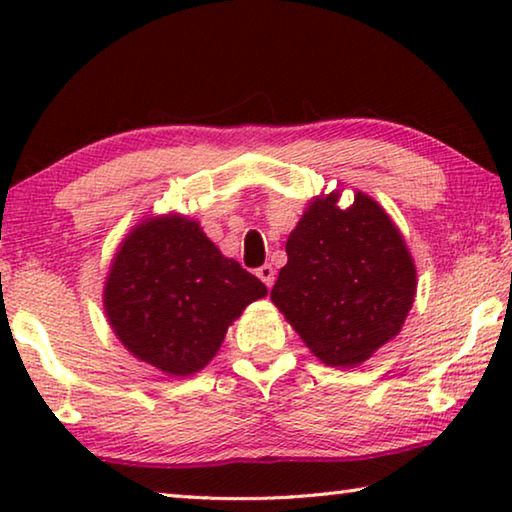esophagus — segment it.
Instances as JSON below:
<instances>
[{
  "label": "esophagus",
  "mask_w": 512,
  "mask_h": 512,
  "mask_svg": "<svg viewBox=\"0 0 512 512\" xmlns=\"http://www.w3.org/2000/svg\"><path fill=\"white\" fill-rule=\"evenodd\" d=\"M257 277L266 284L268 289H271V287H273V282H275V268H273L271 264L259 266V268H257Z\"/></svg>",
  "instance_id": "34e87169"
}]
</instances>
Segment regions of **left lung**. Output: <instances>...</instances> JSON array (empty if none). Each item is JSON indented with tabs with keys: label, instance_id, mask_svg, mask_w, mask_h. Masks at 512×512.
<instances>
[{
	"label": "left lung",
	"instance_id": "1",
	"mask_svg": "<svg viewBox=\"0 0 512 512\" xmlns=\"http://www.w3.org/2000/svg\"><path fill=\"white\" fill-rule=\"evenodd\" d=\"M287 257L271 298L327 366H357L402 329L415 266L370 196L359 192L345 210L336 194L311 203L289 235Z\"/></svg>",
	"mask_w": 512,
	"mask_h": 512
}]
</instances>
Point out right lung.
Listing matches in <instances>:
<instances>
[{
    "label": "right lung",
    "instance_id": "1",
    "mask_svg": "<svg viewBox=\"0 0 512 512\" xmlns=\"http://www.w3.org/2000/svg\"><path fill=\"white\" fill-rule=\"evenodd\" d=\"M103 296L112 329L137 359L185 377L207 366L228 325L266 287L223 257L196 221L162 216L124 241Z\"/></svg>",
    "mask_w": 512,
    "mask_h": 512
}]
</instances>
